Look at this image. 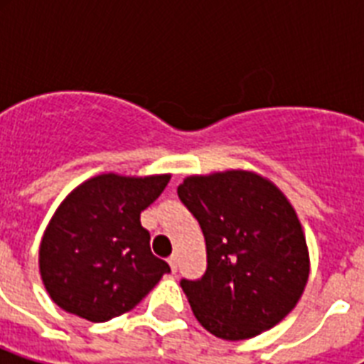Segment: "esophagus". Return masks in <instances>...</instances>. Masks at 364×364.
Here are the masks:
<instances>
[{"instance_id":"obj_1","label":"esophagus","mask_w":364,"mask_h":364,"mask_svg":"<svg viewBox=\"0 0 364 364\" xmlns=\"http://www.w3.org/2000/svg\"><path fill=\"white\" fill-rule=\"evenodd\" d=\"M168 264H170L171 272L176 274V272H177V264H179V259H177V255H171L170 259H168Z\"/></svg>"}]
</instances>
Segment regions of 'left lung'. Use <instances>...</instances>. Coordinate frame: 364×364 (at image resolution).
Here are the masks:
<instances>
[{
  "instance_id": "obj_1",
  "label": "left lung",
  "mask_w": 364,
  "mask_h": 364,
  "mask_svg": "<svg viewBox=\"0 0 364 364\" xmlns=\"http://www.w3.org/2000/svg\"><path fill=\"white\" fill-rule=\"evenodd\" d=\"M177 194L205 238V274L181 279L200 325L223 340L276 327L310 276L302 225L285 194L245 170L188 176Z\"/></svg>"
}]
</instances>
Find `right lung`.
Here are the masks:
<instances>
[{
  "instance_id": "right-lung-1",
  "label": "right lung",
  "mask_w": 364,
  "mask_h": 364,
  "mask_svg": "<svg viewBox=\"0 0 364 364\" xmlns=\"http://www.w3.org/2000/svg\"><path fill=\"white\" fill-rule=\"evenodd\" d=\"M168 181V173H102L65 196L39 245L43 285L62 310L109 321L136 308L170 272L151 253V236L139 221Z\"/></svg>"
}]
</instances>
